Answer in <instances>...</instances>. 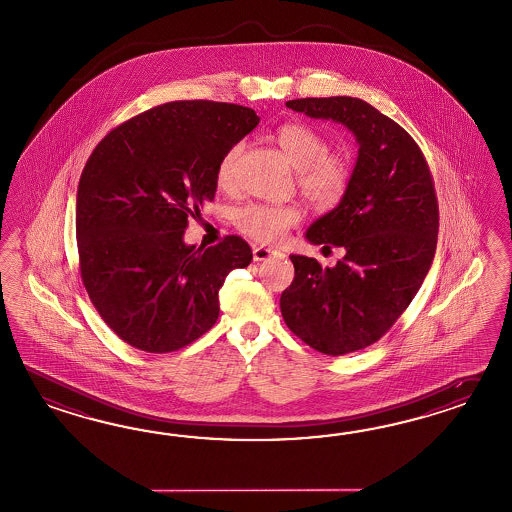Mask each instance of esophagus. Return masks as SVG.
<instances>
[{
    "label": "esophagus",
    "mask_w": 512,
    "mask_h": 512,
    "mask_svg": "<svg viewBox=\"0 0 512 512\" xmlns=\"http://www.w3.org/2000/svg\"><path fill=\"white\" fill-rule=\"evenodd\" d=\"M252 256H254V262H265V260L276 256V250L267 249V247H256L252 250Z\"/></svg>",
    "instance_id": "1"
}]
</instances>
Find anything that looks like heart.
Segmentation results:
<instances>
[{"label":"heart","mask_w":512,"mask_h":512,"mask_svg":"<svg viewBox=\"0 0 512 512\" xmlns=\"http://www.w3.org/2000/svg\"><path fill=\"white\" fill-rule=\"evenodd\" d=\"M273 137L289 163L299 169L297 185L310 204L315 208H332L345 197L353 178V163L347 154L328 150L323 133L304 122H288ZM241 152L243 145L236 143L219 159L215 171L219 187L228 189L234 184ZM301 219V210L295 206L247 204L234 213L237 230L258 243L280 241Z\"/></svg>","instance_id":"obj_1"}]
</instances>
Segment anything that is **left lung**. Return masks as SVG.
Masks as SVG:
<instances>
[{"label":"left lung","mask_w":512,"mask_h":512,"mask_svg":"<svg viewBox=\"0 0 512 512\" xmlns=\"http://www.w3.org/2000/svg\"><path fill=\"white\" fill-rule=\"evenodd\" d=\"M289 109L343 124L358 143L353 178L338 208L306 239L345 256L334 267L291 254L295 278L280 310L289 330L328 356L380 340L416 297L433 263L438 200L420 146L392 118L351 96L301 98Z\"/></svg>","instance_id":"8db88e82"}]
</instances>
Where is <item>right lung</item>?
Returning a JSON list of instances; mask_svg holds the SVG:
<instances>
[{"mask_svg":"<svg viewBox=\"0 0 512 512\" xmlns=\"http://www.w3.org/2000/svg\"><path fill=\"white\" fill-rule=\"evenodd\" d=\"M243 105L182 100L122 122L92 150L76 202L79 271L120 340L171 353L219 317V289L252 260L245 239L185 245L189 217L217 191V163L258 126Z\"/></svg>","mask_w":512,"mask_h":512,"instance_id":"1","label":"right lung"}]
</instances>
